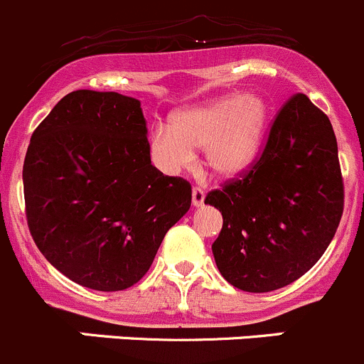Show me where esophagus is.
<instances>
[{
	"instance_id": "1",
	"label": "esophagus",
	"mask_w": 364,
	"mask_h": 364,
	"mask_svg": "<svg viewBox=\"0 0 364 364\" xmlns=\"http://www.w3.org/2000/svg\"><path fill=\"white\" fill-rule=\"evenodd\" d=\"M205 200V191L201 187H193V205L194 207H201Z\"/></svg>"
}]
</instances>
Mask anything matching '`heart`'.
<instances>
[{
    "label": "heart",
    "instance_id": "1",
    "mask_svg": "<svg viewBox=\"0 0 364 364\" xmlns=\"http://www.w3.org/2000/svg\"><path fill=\"white\" fill-rule=\"evenodd\" d=\"M269 107L258 95H228L181 111L171 129L150 132L154 161L168 173H178L203 149V166L214 177L232 178L250 170L260 152Z\"/></svg>",
    "mask_w": 364,
    "mask_h": 364
}]
</instances>
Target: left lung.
<instances>
[{
    "instance_id": "8db88e82",
    "label": "left lung",
    "mask_w": 364,
    "mask_h": 364,
    "mask_svg": "<svg viewBox=\"0 0 364 364\" xmlns=\"http://www.w3.org/2000/svg\"><path fill=\"white\" fill-rule=\"evenodd\" d=\"M343 177L333 125L304 93L276 114L250 170L212 189L223 214L215 265L244 292L290 285L318 262L343 214Z\"/></svg>"
}]
</instances>
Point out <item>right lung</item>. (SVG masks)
<instances>
[{
  "label": "right lung",
  "instance_id": "add662e5",
  "mask_svg": "<svg viewBox=\"0 0 364 364\" xmlns=\"http://www.w3.org/2000/svg\"><path fill=\"white\" fill-rule=\"evenodd\" d=\"M139 106L117 92H70L24 157L35 244L61 274L100 292L138 283L191 207V183L152 166Z\"/></svg>",
  "mask_w": 364,
  "mask_h": 364
}]
</instances>
